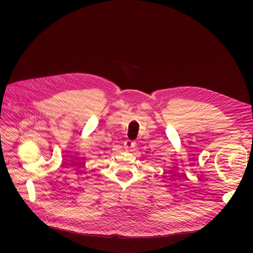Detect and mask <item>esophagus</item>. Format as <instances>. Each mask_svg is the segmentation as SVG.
<instances>
[{"label":"esophagus","mask_w":253,"mask_h":253,"mask_svg":"<svg viewBox=\"0 0 253 253\" xmlns=\"http://www.w3.org/2000/svg\"><path fill=\"white\" fill-rule=\"evenodd\" d=\"M135 145H136V143L133 142V141H131V140H126V141L124 142V148L127 149V150L134 148Z\"/></svg>","instance_id":"34e87169"}]
</instances>
